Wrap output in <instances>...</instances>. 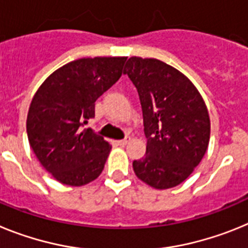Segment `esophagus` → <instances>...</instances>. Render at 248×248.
<instances>
[{
  "label": "esophagus",
  "instance_id": "1",
  "mask_svg": "<svg viewBox=\"0 0 248 248\" xmlns=\"http://www.w3.org/2000/svg\"><path fill=\"white\" fill-rule=\"evenodd\" d=\"M128 141H130V140L124 139V140H120V141H116V142H117V145H120V146H126L127 142Z\"/></svg>",
  "mask_w": 248,
  "mask_h": 248
}]
</instances>
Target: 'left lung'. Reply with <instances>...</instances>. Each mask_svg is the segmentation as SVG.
Masks as SVG:
<instances>
[{
    "mask_svg": "<svg viewBox=\"0 0 248 248\" xmlns=\"http://www.w3.org/2000/svg\"><path fill=\"white\" fill-rule=\"evenodd\" d=\"M124 73L136 86L147 139L133 161L137 177L156 189L178 186L203 158L210 142L207 107L184 73L156 59H128Z\"/></svg>",
    "mask_w": 248,
    "mask_h": 248,
    "instance_id": "left-lung-1",
    "label": "left lung"
}]
</instances>
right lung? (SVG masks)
<instances>
[{
    "mask_svg": "<svg viewBox=\"0 0 248 248\" xmlns=\"http://www.w3.org/2000/svg\"><path fill=\"white\" fill-rule=\"evenodd\" d=\"M127 57L79 59L51 73L31 101L30 146L45 170L67 186L90 184L101 175L111 145L91 128L94 102L115 85Z\"/></svg>",
    "mask_w": 248,
    "mask_h": 248,
    "instance_id": "1",
    "label": "right lung"
}]
</instances>
